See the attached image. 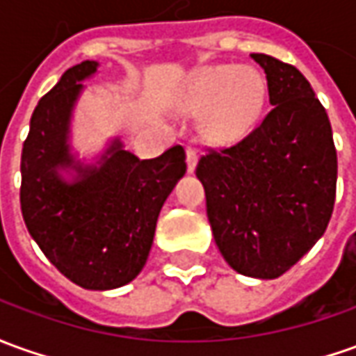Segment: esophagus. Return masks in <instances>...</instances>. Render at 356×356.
Listing matches in <instances>:
<instances>
[{
  "label": "esophagus",
  "mask_w": 356,
  "mask_h": 356,
  "mask_svg": "<svg viewBox=\"0 0 356 356\" xmlns=\"http://www.w3.org/2000/svg\"><path fill=\"white\" fill-rule=\"evenodd\" d=\"M186 163H188V172H193L197 166V151L193 147L186 149Z\"/></svg>",
  "instance_id": "1"
}]
</instances>
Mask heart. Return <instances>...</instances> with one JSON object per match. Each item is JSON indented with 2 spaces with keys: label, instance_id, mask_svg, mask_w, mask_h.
<instances>
[{
  "label": "heart",
  "instance_id": "heart-1",
  "mask_svg": "<svg viewBox=\"0 0 356 356\" xmlns=\"http://www.w3.org/2000/svg\"><path fill=\"white\" fill-rule=\"evenodd\" d=\"M266 79L250 67L209 65L188 83L180 110L203 118V136L215 145H232L256 127L266 106Z\"/></svg>",
  "mask_w": 356,
  "mask_h": 356
}]
</instances>
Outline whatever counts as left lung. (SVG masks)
Here are the masks:
<instances>
[{
	"label": "left lung",
	"instance_id": "obj_1",
	"mask_svg": "<svg viewBox=\"0 0 356 356\" xmlns=\"http://www.w3.org/2000/svg\"><path fill=\"white\" fill-rule=\"evenodd\" d=\"M252 60L266 71L273 108L240 143L202 156L195 176L225 261L240 275L277 279L325 232L337 153L330 118L305 75L266 54Z\"/></svg>",
	"mask_w": 356,
	"mask_h": 356
}]
</instances>
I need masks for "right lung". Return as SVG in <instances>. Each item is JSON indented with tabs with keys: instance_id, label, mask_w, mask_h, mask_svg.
I'll return each mask as SVG.
<instances>
[{
	"instance_id": "1",
	"label": "right lung",
	"mask_w": 356,
	"mask_h": 356,
	"mask_svg": "<svg viewBox=\"0 0 356 356\" xmlns=\"http://www.w3.org/2000/svg\"><path fill=\"white\" fill-rule=\"evenodd\" d=\"M99 61H81L44 95L21 154V211L44 256L70 281L110 291L134 281L166 197L186 174L180 145L141 161L114 137L92 161L71 149V118Z\"/></svg>"
}]
</instances>
